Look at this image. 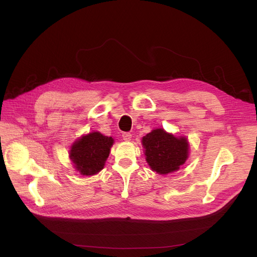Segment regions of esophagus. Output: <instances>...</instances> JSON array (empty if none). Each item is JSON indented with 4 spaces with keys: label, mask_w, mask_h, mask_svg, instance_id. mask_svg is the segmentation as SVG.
Listing matches in <instances>:
<instances>
[{
    "label": "esophagus",
    "mask_w": 257,
    "mask_h": 257,
    "mask_svg": "<svg viewBox=\"0 0 257 257\" xmlns=\"http://www.w3.org/2000/svg\"><path fill=\"white\" fill-rule=\"evenodd\" d=\"M122 137H123V139H124L125 141H130L131 138H132V135H131L130 133H123V134H122Z\"/></svg>",
    "instance_id": "34e87169"
}]
</instances>
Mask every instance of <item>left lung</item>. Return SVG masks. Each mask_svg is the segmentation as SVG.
<instances>
[{
  "label": "left lung",
  "mask_w": 257,
  "mask_h": 257,
  "mask_svg": "<svg viewBox=\"0 0 257 257\" xmlns=\"http://www.w3.org/2000/svg\"><path fill=\"white\" fill-rule=\"evenodd\" d=\"M145 160L153 171L167 175L178 171L189 155L186 137H176L164 129H155L142 138Z\"/></svg>",
  "instance_id": "8db88e82"
}]
</instances>
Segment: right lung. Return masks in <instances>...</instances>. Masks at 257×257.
I'll return each instance as SVG.
<instances>
[{
	"label": "right lung",
	"mask_w": 257,
	"mask_h": 257,
	"mask_svg": "<svg viewBox=\"0 0 257 257\" xmlns=\"http://www.w3.org/2000/svg\"><path fill=\"white\" fill-rule=\"evenodd\" d=\"M114 139L99 132L83 135L72 144L70 159L74 168L83 176H92L100 172L109 155Z\"/></svg>",
	"instance_id": "right-lung-1"
}]
</instances>
